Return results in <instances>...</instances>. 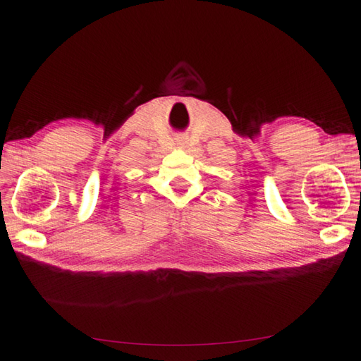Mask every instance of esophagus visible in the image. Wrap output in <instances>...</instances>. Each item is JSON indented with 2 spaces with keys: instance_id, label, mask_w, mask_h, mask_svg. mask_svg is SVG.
I'll return each mask as SVG.
<instances>
[{
  "instance_id": "34e87169",
  "label": "esophagus",
  "mask_w": 361,
  "mask_h": 361,
  "mask_svg": "<svg viewBox=\"0 0 361 361\" xmlns=\"http://www.w3.org/2000/svg\"><path fill=\"white\" fill-rule=\"evenodd\" d=\"M176 143H178L180 148H187L188 147L187 137H183V135H178V137H176Z\"/></svg>"
}]
</instances>
